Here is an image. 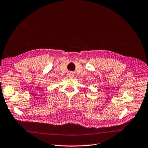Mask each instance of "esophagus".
<instances>
[{"label": "esophagus", "mask_w": 148, "mask_h": 148, "mask_svg": "<svg viewBox=\"0 0 148 148\" xmlns=\"http://www.w3.org/2000/svg\"><path fill=\"white\" fill-rule=\"evenodd\" d=\"M73 74L72 73L69 74V77H73Z\"/></svg>", "instance_id": "1"}]
</instances>
